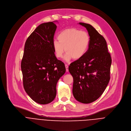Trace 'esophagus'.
<instances>
[{
	"mask_svg": "<svg viewBox=\"0 0 131 131\" xmlns=\"http://www.w3.org/2000/svg\"><path fill=\"white\" fill-rule=\"evenodd\" d=\"M65 67H66V71H68V66L67 65V64H65Z\"/></svg>",
	"mask_w": 131,
	"mask_h": 131,
	"instance_id": "obj_1",
	"label": "esophagus"
}]
</instances>
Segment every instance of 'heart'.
Masks as SVG:
<instances>
[{"instance_id":"b5f03b06","label":"heart","mask_w":131,"mask_h":131,"mask_svg":"<svg viewBox=\"0 0 131 131\" xmlns=\"http://www.w3.org/2000/svg\"><path fill=\"white\" fill-rule=\"evenodd\" d=\"M58 39L59 41H54L52 43L54 54L57 58H61L65 51L64 59L66 61L72 58L74 60L82 58L88 49L90 40L86 31L76 28L62 30L59 34Z\"/></svg>"}]
</instances>
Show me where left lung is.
I'll return each instance as SVG.
<instances>
[{"label": "left lung", "mask_w": 131, "mask_h": 131, "mask_svg": "<svg viewBox=\"0 0 131 131\" xmlns=\"http://www.w3.org/2000/svg\"><path fill=\"white\" fill-rule=\"evenodd\" d=\"M79 24L88 30L90 44L85 55L71 63L68 69L73 78L74 98L80 103L89 104L105 90L110 79L112 59L104 37L90 24Z\"/></svg>", "instance_id": "8db88e82"}]
</instances>
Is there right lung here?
Here are the masks:
<instances>
[{
  "label": "right lung",
  "instance_id": "right-lung-1",
  "mask_svg": "<svg viewBox=\"0 0 131 131\" xmlns=\"http://www.w3.org/2000/svg\"><path fill=\"white\" fill-rule=\"evenodd\" d=\"M56 28L53 22L39 25L27 39L21 61L24 89L41 105L54 100L58 81L66 71L64 63L57 59L53 49Z\"/></svg>",
  "mask_w": 131,
  "mask_h": 131
}]
</instances>
